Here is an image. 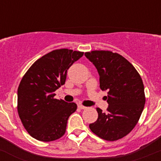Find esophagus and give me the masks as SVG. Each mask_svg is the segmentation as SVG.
<instances>
[{
    "mask_svg": "<svg viewBox=\"0 0 161 161\" xmlns=\"http://www.w3.org/2000/svg\"><path fill=\"white\" fill-rule=\"evenodd\" d=\"M78 108H79V109H86V106H82V105H78Z\"/></svg>",
    "mask_w": 161,
    "mask_h": 161,
    "instance_id": "34e87169",
    "label": "esophagus"
}]
</instances>
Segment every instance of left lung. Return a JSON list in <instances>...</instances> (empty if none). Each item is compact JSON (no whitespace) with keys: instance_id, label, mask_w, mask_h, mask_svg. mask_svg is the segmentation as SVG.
<instances>
[{"instance_id":"left-lung-1","label":"left lung","mask_w":161,"mask_h":161,"mask_svg":"<svg viewBox=\"0 0 161 161\" xmlns=\"http://www.w3.org/2000/svg\"><path fill=\"white\" fill-rule=\"evenodd\" d=\"M85 55L96 67L100 88L108 90L109 106L103 113L97 108L98 118L89 128L98 137L115 141L128 135L137 124L144 108L143 80L135 67L118 53L93 51Z\"/></svg>"}]
</instances>
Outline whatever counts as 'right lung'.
I'll list each match as a JSON object with an SVG mask.
<instances>
[{
  "mask_svg": "<svg viewBox=\"0 0 161 161\" xmlns=\"http://www.w3.org/2000/svg\"><path fill=\"white\" fill-rule=\"evenodd\" d=\"M84 52L58 49L36 60L25 72L18 89V112L24 127L33 138L50 142L66 131L68 119L76 103L54 98L64 85L67 71Z\"/></svg>",
  "mask_w": 161,
  "mask_h": 161,
  "instance_id": "1",
  "label": "right lung"
}]
</instances>
